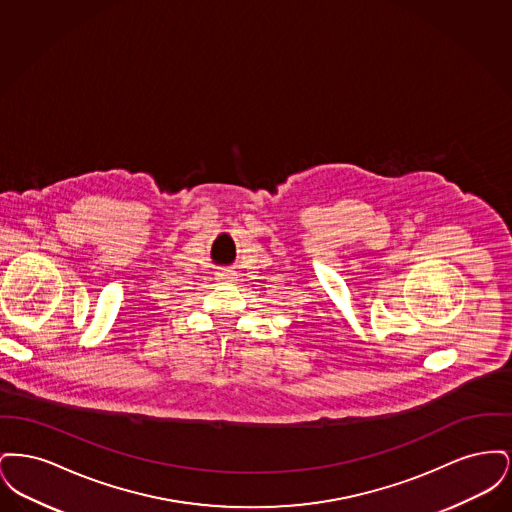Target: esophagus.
Here are the masks:
<instances>
[{
    "instance_id": "obj_1",
    "label": "esophagus",
    "mask_w": 512,
    "mask_h": 512,
    "mask_svg": "<svg viewBox=\"0 0 512 512\" xmlns=\"http://www.w3.org/2000/svg\"><path fill=\"white\" fill-rule=\"evenodd\" d=\"M232 270L230 268H220L219 272L215 274L217 276V280H220V282H224V280H230L232 278Z\"/></svg>"
}]
</instances>
